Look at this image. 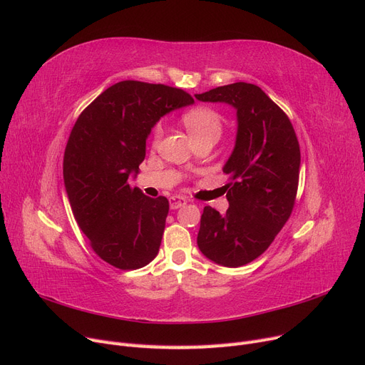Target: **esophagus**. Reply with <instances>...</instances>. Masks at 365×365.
I'll return each mask as SVG.
<instances>
[{"instance_id": "esophagus-1", "label": "esophagus", "mask_w": 365, "mask_h": 365, "mask_svg": "<svg viewBox=\"0 0 365 365\" xmlns=\"http://www.w3.org/2000/svg\"><path fill=\"white\" fill-rule=\"evenodd\" d=\"M169 202H170V208L176 210V208L184 207L187 204V200H185L184 196H172L170 200H169Z\"/></svg>"}]
</instances>
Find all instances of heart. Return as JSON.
I'll list each match as a JSON object with an SVG mask.
<instances>
[{"instance_id": "obj_1", "label": "heart", "mask_w": 365, "mask_h": 365, "mask_svg": "<svg viewBox=\"0 0 365 365\" xmlns=\"http://www.w3.org/2000/svg\"><path fill=\"white\" fill-rule=\"evenodd\" d=\"M182 123L193 141L201 138H219L222 132V118L212 108H193L182 115ZM163 135V126L158 123L153 128V141H158Z\"/></svg>"}]
</instances>
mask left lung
<instances>
[{
	"mask_svg": "<svg viewBox=\"0 0 365 365\" xmlns=\"http://www.w3.org/2000/svg\"><path fill=\"white\" fill-rule=\"evenodd\" d=\"M236 109L237 135L224 165L228 210L204 207L197 247L210 260L237 268L268 250L289 219L300 175V146L291 120L262 88L247 82L195 94Z\"/></svg>",
	"mask_w": 365,
	"mask_h": 365,
	"instance_id": "1",
	"label": "left lung"
}]
</instances>
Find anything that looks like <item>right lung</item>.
Wrapping results in <instances>:
<instances>
[{"instance_id": "obj_1", "label": "right lung", "mask_w": 365, "mask_h": 365, "mask_svg": "<svg viewBox=\"0 0 365 365\" xmlns=\"http://www.w3.org/2000/svg\"><path fill=\"white\" fill-rule=\"evenodd\" d=\"M190 94L161 83L123 81L88 105L63 153V182L74 219L98 257L138 269L157 257L169 213L168 197L129 185L146 157V138Z\"/></svg>"}]
</instances>
